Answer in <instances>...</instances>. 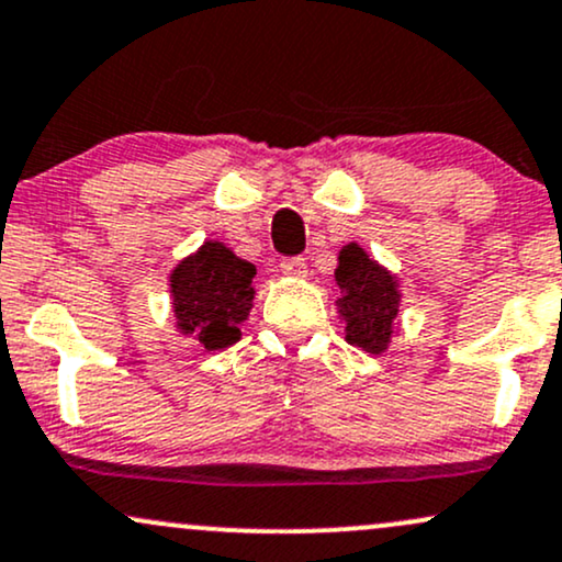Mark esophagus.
I'll use <instances>...</instances> for the list:
<instances>
[{"mask_svg":"<svg viewBox=\"0 0 562 562\" xmlns=\"http://www.w3.org/2000/svg\"><path fill=\"white\" fill-rule=\"evenodd\" d=\"M280 269H282V274H288V277H306V272H308L306 259H301V256H290V259H282Z\"/></svg>","mask_w":562,"mask_h":562,"instance_id":"esophagus-1","label":"esophagus"}]
</instances>
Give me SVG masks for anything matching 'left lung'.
<instances>
[{"instance_id":"8db88e82","label":"left lung","mask_w":562,"mask_h":562,"mask_svg":"<svg viewBox=\"0 0 562 562\" xmlns=\"http://www.w3.org/2000/svg\"><path fill=\"white\" fill-rule=\"evenodd\" d=\"M335 282L340 288L337 308L346 322V340L367 353H384L401 311L397 277L369 259L358 243H348L337 256Z\"/></svg>"}]
</instances>
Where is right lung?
I'll return each instance as SVG.
<instances>
[{
	"label": "right lung",
	"instance_id": "1",
	"mask_svg": "<svg viewBox=\"0 0 562 562\" xmlns=\"http://www.w3.org/2000/svg\"><path fill=\"white\" fill-rule=\"evenodd\" d=\"M251 261L238 259L225 243L206 240L170 274L172 311L180 335H191L206 350L240 340V324L254 306Z\"/></svg>",
	"mask_w": 562,
	"mask_h": 562
}]
</instances>
